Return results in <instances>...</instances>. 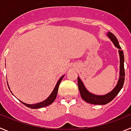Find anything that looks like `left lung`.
<instances>
[{
  "mask_svg": "<svg viewBox=\"0 0 131 131\" xmlns=\"http://www.w3.org/2000/svg\"><path fill=\"white\" fill-rule=\"evenodd\" d=\"M107 37L110 39L111 41L113 43L114 46L119 49V54L120 58V65H119V77L118 79L117 83L116 86L113 88L111 92L106 94L104 95H98L94 94L93 93L89 92L86 89L85 86L83 84L81 79L78 77V88L79 90L81 96L83 98V100L86 102L91 104L96 105H105L107 104V103L110 102L113 98H115L118 93L122 89L125 81V69H124V54L123 52L121 50V48L120 47L119 42L116 37L111 32H107Z\"/></svg>",
  "mask_w": 131,
  "mask_h": 131,
  "instance_id": "1",
  "label": "left lung"
}]
</instances>
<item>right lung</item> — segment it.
I'll use <instances>...</instances> for the list:
<instances>
[{"instance_id":"obj_1","label":"right lung","mask_w":131,"mask_h":131,"mask_svg":"<svg viewBox=\"0 0 131 131\" xmlns=\"http://www.w3.org/2000/svg\"><path fill=\"white\" fill-rule=\"evenodd\" d=\"M63 77H64V75H62V77L59 79V80L58 81L57 83H56V84L55 87H54V90H53V91L52 92V93L50 94L49 96H48V98L46 99V100H44V101L41 102L37 103V104H26V103L20 101V100H19V101H20L21 103H23V104H24L25 106H26L27 107H29V108H31V109L41 108V107H47V106H49V105H50L51 104H52L53 102L55 100L56 98V96H57V93H58V91L59 85H60V83H61V81H62V80L63 79ZM8 88H9V89H10V87H8ZM10 92H11V91H10Z\"/></svg>"}]
</instances>
